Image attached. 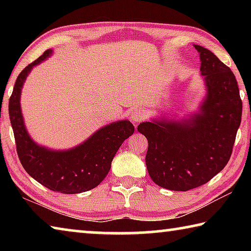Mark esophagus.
<instances>
[{"label": "esophagus", "instance_id": "1", "mask_svg": "<svg viewBox=\"0 0 251 251\" xmlns=\"http://www.w3.org/2000/svg\"><path fill=\"white\" fill-rule=\"evenodd\" d=\"M130 120L134 124H138L144 120V113L141 108H136L130 114Z\"/></svg>", "mask_w": 251, "mask_h": 251}]
</instances>
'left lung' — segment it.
Instances as JSON below:
<instances>
[{"instance_id": "1", "label": "left lung", "mask_w": 251, "mask_h": 251, "mask_svg": "<svg viewBox=\"0 0 251 251\" xmlns=\"http://www.w3.org/2000/svg\"><path fill=\"white\" fill-rule=\"evenodd\" d=\"M201 57L207 94L187 120H152L138 125L148 141L146 166L163 188L187 192L209 181L230 158L243 101L235 75L209 50L194 45Z\"/></svg>"}]
</instances>
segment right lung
I'll use <instances>...</instances> for the list:
<instances>
[{
    "mask_svg": "<svg viewBox=\"0 0 251 251\" xmlns=\"http://www.w3.org/2000/svg\"><path fill=\"white\" fill-rule=\"evenodd\" d=\"M52 53V50H45L21 72L8 101V114L16 151L28 175L53 192L78 194L95 188L103 181L118 148L133 135L135 127L129 121L112 123L95 131L83 144L67 151H52L37 145L25 128L21 92L33 66L39 65Z\"/></svg>",
    "mask_w": 251,
    "mask_h": 251,
    "instance_id": "1",
    "label": "right lung"
}]
</instances>
